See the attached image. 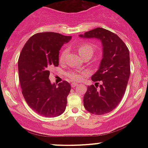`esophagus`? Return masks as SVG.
Here are the masks:
<instances>
[{
	"label": "esophagus",
	"instance_id": "obj_1",
	"mask_svg": "<svg viewBox=\"0 0 148 148\" xmlns=\"http://www.w3.org/2000/svg\"><path fill=\"white\" fill-rule=\"evenodd\" d=\"M76 86H77V84H74V83H73V84H72V88L76 87Z\"/></svg>",
	"mask_w": 148,
	"mask_h": 148
}]
</instances>
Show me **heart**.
Listing matches in <instances>:
<instances>
[{
    "label": "heart",
    "mask_w": 148,
    "mask_h": 148,
    "mask_svg": "<svg viewBox=\"0 0 148 148\" xmlns=\"http://www.w3.org/2000/svg\"><path fill=\"white\" fill-rule=\"evenodd\" d=\"M95 49V46L91 42H83L77 47L78 52L80 56L83 58L88 54L92 55ZM66 54H67V50L66 49L62 50L59 56V60L62 61L63 60ZM66 76L71 81H74V82H80L84 79L86 73L82 71H69L66 74Z\"/></svg>",
    "instance_id": "heart-1"
}]
</instances>
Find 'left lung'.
I'll list each match as a JSON object with an SVG mask.
<instances>
[{"mask_svg":"<svg viewBox=\"0 0 148 148\" xmlns=\"http://www.w3.org/2000/svg\"><path fill=\"white\" fill-rule=\"evenodd\" d=\"M81 37L97 38L103 45V58L99 68L92 76L94 82L88 86L84 105L88 112L95 115L108 113L119 104L125 95L130 75V51L116 34L102 28L86 32Z\"/></svg>","mask_w":148,"mask_h":148,"instance_id":"left-lung-1","label":"left lung"}]
</instances>
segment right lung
Listing matches in <instances>:
<instances>
[{"label": "right lung", "mask_w": 148, "mask_h": 148, "mask_svg": "<svg viewBox=\"0 0 148 148\" xmlns=\"http://www.w3.org/2000/svg\"><path fill=\"white\" fill-rule=\"evenodd\" d=\"M72 36L53 32L38 33L30 37L22 49L18 60V77L22 95L39 115L58 116L64 111L71 90L67 81L51 84L50 70L59 64V50Z\"/></svg>", "instance_id": "1"}]
</instances>
